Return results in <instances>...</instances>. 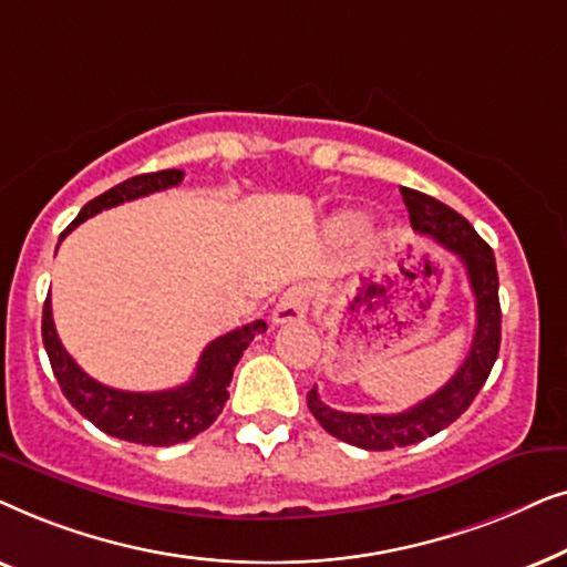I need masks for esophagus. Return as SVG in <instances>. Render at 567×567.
<instances>
[{
	"instance_id": "1",
	"label": "esophagus",
	"mask_w": 567,
	"mask_h": 567,
	"mask_svg": "<svg viewBox=\"0 0 567 567\" xmlns=\"http://www.w3.org/2000/svg\"><path fill=\"white\" fill-rule=\"evenodd\" d=\"M307 307H309L307 289H301V286H293V289L284 291L281 297H278L270 320H274V324L299 322V320H305V317H307Z\"/></svg>"
}]
</instances>
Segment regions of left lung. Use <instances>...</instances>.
I'll use <instances>...</instances> for the list:
<instances>
[{
	"instance_id": "1",
	"label": "left lung",
	"mask_w": 567,
	"mask_h": 567,
	"mask_svg": "<svg viewBox=\"0 0 567 567\" xmlns=\"http://www.w3.org/2000/svg\"><path fill=\"white\" fill-rule=\"evenodd\" d=\"M405 200L410 224L417 235H425L452 250L467 270L472 293H475V336L467 359L456 374L441 386L436 394L417 402L405 413L394 415H363L340 413L324 405L312 386L307 394V405L312 415L330 436L346 444H353L367 452H386V449L410 446L417 441L436 436L446 425H452L464 410L472 405L477 392L483 390L501 348V301H498V270L495 255L483 237L472 229V224L449 208L441 200L425 196L421 190L400 188Z\"/></svg>"
}]
</instances>
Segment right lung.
I'll list each match as a JSON object with an SVG mask.
<instances>
[{
    "label": "right lung",
    "instance_id": "obj_1",
    "mask_svg": "<svg viewBox=\"0 0 567 567\" xmlns=\"http://www.w3.org/2000/svg\"><path fill=\"white\" fill-rule=\"evenodd\" d=\"M181 183L183 169H159V173L128 177V181L118 183L115 188L105 190L103 196L92 198L76 214V219L69 224L64 235L80 227L82 221H87L90 216L105 212V208L121 206L126 200L150 196V193L157 190L175 188ZM266 330V322L255 320L212 340L204 348V353H200L196 374L190 377V382L175 386V390L123 392L95 382V379L76 367V361L66 353V348L61 346L56 336L51 297L43 305V346L64 398L72 402L74 410H80V415L95 423L107 436L144 446H173L206 431L219 417L224 402L229 400L227 386L231 382V374H235L237 361L243 359L245 348L252 343L255 336Z\"/></svg>",
    "mask_w": 567,
    "mask_h": 567
}]
</instances>
